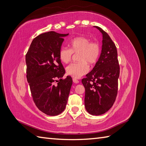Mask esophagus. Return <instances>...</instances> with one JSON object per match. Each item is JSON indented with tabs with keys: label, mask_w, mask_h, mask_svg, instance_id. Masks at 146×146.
<instances>
[{
	"label": "esophagus",
	"mask_w": 146,
	"mask_h": 146,
	"mask_svg": "<svg viewBox=\"0 0 146 146\" xmlns=\"http://www.w3.org/2000/svg\"><path fill=\"white\" fill-rule=\"evenodd\" d=\"M73 81L74 83H76V84L79 83V81L78 80H76V78H73Z\"/></svg>",
	"instance_id": "34e87169"
}]
</instances>
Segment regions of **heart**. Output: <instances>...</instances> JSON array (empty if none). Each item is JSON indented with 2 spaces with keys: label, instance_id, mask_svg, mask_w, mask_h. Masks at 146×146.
<instances>
[{
  "label": "heart",
  "instance_id": "1",
  "mask_svg": "<svg viewBox=\"0 0 146 146\" xmlns=\"http://www.w3.org/2000/svg\"><path fill=\"white\" fill-rule=\"evenodd\" d=\"M70 48L62 47L60 50L59 58L64 63H69L73 53H78V63L70 64L66 68V74L75 78H80L90 70L88 63L94 65L99 60L101 48L100 44L86 36H78L71 40Z\"/></svg>",
  "mask_w": 146,
  "mask_h": 146
}]
</instances>
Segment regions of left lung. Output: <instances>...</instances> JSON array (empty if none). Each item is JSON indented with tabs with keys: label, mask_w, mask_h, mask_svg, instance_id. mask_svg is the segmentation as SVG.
<instances>
[{
	"label": "left lung",
	"mask_w": 146,
	"mask_h": 146,
	"mask_svg": "<svg viewBox=\"0 0 146 146\" xmlns=\"http://www.w3.org/2000/svg\"><path fill=\"white\" fill-rule=\"evenodd\" d=\"M94 27L103 34L102 50L93 69L81 82L85 88L86 110L90 114L98 116L109 110L116 100L120 68L114 43L102 29Z\"/></svg>",
	"instance_id": "obj_1"
}]
</instances>
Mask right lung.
<instances>
[{
    "label": "right lung",
    "instance_id": "obj_1",
    "mask_svg": "<svg viewBox=\"0 0 146 146\" xmlns=\"http://www.w3.org/2000/svg\"><path fill=\"white\" fill-rule=\"evenodd\" d=\"M51 31L33 40L25 56L27 78L33 100L38 110L49 116H56L65 109L72 78L65 73L59 52L64 36Z\"/></svg>",
    "mask_w": 146,
    "mask_h": 146
}]
</instances>
